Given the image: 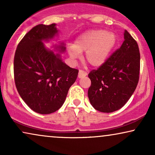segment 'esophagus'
<instances>
[{"mask_svg":"<svg viewBox=\"0 0 155 155\" xmlns=\"http://www.w3.org/2000/svg\"><path fill=\"white\" fill-rule=\"evenodd\" d=\"M86 75H87V73H86V72L82 71V70H80L79 73H78V78H82L85 77Z\"/></svg>","mask_w":155,"mask_h":155,"instance_id":"obj_1","label":"esophagus"}]
</instances>
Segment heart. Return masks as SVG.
<instances>
[{"label": "heart", "instance_id": "obj_1", "mask_svg": "<svg viewBox=\"0 0 155 155\" xmlns=\"http://www.w3.org/2000/svg\"><path fill=\"white\" fill-rule=\"evenodd\" d=\"M116 43L114 33L104 29H93L86 31L75 39L73 46L68 48L73 60L79 58L80 53L85 52L84 58L93 67H100L109 58Z\"/></svg>", "mask_w": 155, "mask_h": 155}]
</instances>
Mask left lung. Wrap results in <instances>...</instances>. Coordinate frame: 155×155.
<instances>
[{
    "instance_id": "left-lung-1",
    "label": "left lung",
    "mask_w": 155,
    "mask_h": 155,
    "mask_svg": "<svg viewBox=\"0 0 155 155\" xmlns=\"http://www.w3.org/2000/svg\"><path fill=\"white\" fill-rule=\"evenodd\" d=\"M140 55L138 45L128 31L124 41L97 70L88 74L90 104L97 111L111 113L124 107L138 83Z\"/></svg>"
}]
</instances>
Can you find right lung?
Masks as SVG:
<instances>
[{"label":"right lung","instance_id":"obj_1","mask_svg":"<svg viewBox=\"0 0 155 155\" xmlns=\"http://www.w3.org/2000/svg\"><path fill=\"white\" fill-rule=\"evenodd\" d=\"M56 24L38 25L22 38L14 58V78L21 98L34 111L48 114L64 103L70 87L77 79L78 70L63 62L59 54L46 48L58 35ZM59 53L65 51L64 43L55 46Z\"/></svg>","mask_w":155,"mask_h":155}]
</instances>
